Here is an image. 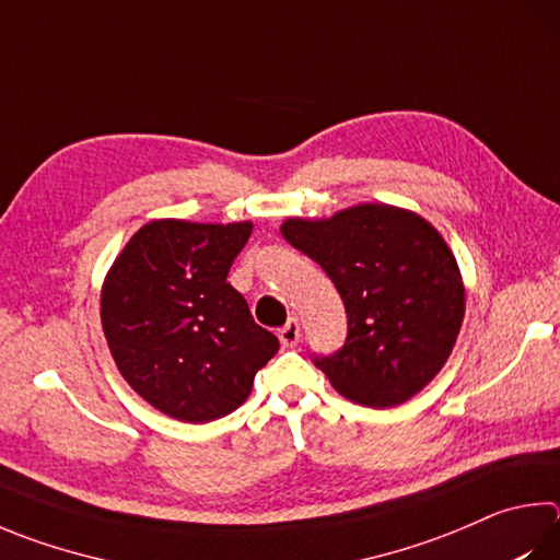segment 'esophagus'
Listing matches in <instances>:
<instances>
[{
    "label": "esophagus",
    "mask_w": 560,
    "mask_h": 560,
    "mask_svg": "<svg viewBox=\"0 0 560 560\" xmlns=\"http://www.w3.org/2000/svg\"><path fill=\"white\" fill-rule=\"evenodd\" d=\"M279 340L283 348H293L301 340V323L299 318H289V323L279 330Z\"/></svg>",
    "instance_id": "obj_1"
}]
</instances>
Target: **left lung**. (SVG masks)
<instances>
[{
    "mask_svg": "<svg viewBox=\"0 0 560 560\" xmlns=\"http://www.w3.org/2000/svg\"><path fill=\"white\" fill-rule=\"evenodd\" d=\"M283 240L318 261L348 311V340L315 358L335 392L392 409L443 370L465 315L460 269L419 212L362 202L332 218H289Z\"/></svg>",
    "mask_w": 560,
    "mask_h": 560,
    "instance_id": "8db88e82",
    "label": "left lung"
}]
</instances>
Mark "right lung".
Listing matches in <instances>:
<instances>
[{"instance_id": "right-lung-1", "label": "right lung", "mask_w": 560, "mask_h": 560, "mask_svg": "<svg viewBox=\"0 0 560 560\" xmlns=\"http://www.w3.org/2000/svg\"><path fill=\"white\" fill-rule=\"evenodd\" d=\"M249 235L252 222L151 220L107 271L100 320L112 360L171 419L208 423L232 413L279 350L228 283Z\"/></svg>"}]
</instances>
